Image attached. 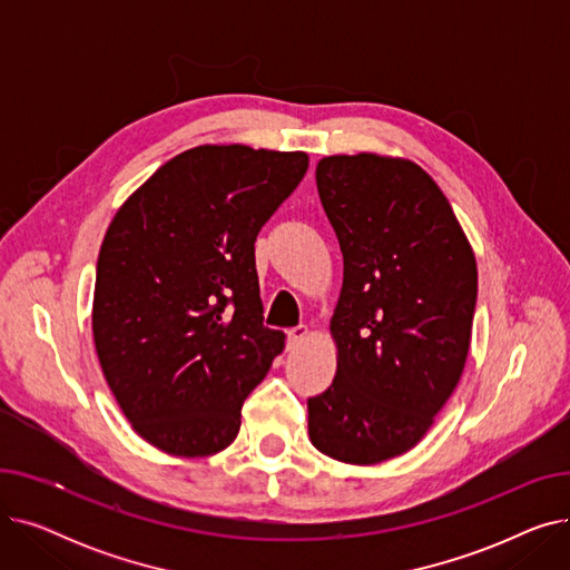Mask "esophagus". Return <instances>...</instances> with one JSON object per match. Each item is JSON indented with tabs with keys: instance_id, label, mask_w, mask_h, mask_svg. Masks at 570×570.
Returning a JSON list of instances; mask_svg holds the SVG:
<instances>
[{
	"instance_id": "obj_1",
	"label": "esophagus",
	"mask_w": 570,
	"mask_h": 570,
	"mask_svg": "<svg viewBox=\"0 0 570 570\" xmlns=\"http://www.w3.org/2000/svg\"><path fill=\"white\" fill-rule=\"evenodd\" d=\"M309 337V327L307 325H297V327H291L288 331V342L291 344H301Z\"/></svg>"
}]
</instances>
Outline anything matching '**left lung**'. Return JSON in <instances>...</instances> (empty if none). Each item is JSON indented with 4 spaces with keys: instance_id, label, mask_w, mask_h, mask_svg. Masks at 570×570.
I'll return each mask as SVG.
<instances>
[{
    "instance_id": "1",
    "label": "left lung",
    "mask_w": 570,
    "mask_h": 570,
    "mask_svg": "<svg viewBox=\"0 0 570 570\" xmlns=\"http://www.w3.org/2000/svg\"><path fill=\"white\" fill-rule=\"evenodd\" d=\"M316 187L344 282L331 318L337 374L307 400L309 439L327 458L372 466L411 451L462 379L475 256L451 203L411 159L323 157Z\"/></svg>"
}]
</instances>
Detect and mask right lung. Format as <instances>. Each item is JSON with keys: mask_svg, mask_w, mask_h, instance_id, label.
<instances>
[{"mask_svg": "<svg viewBox=\"0 0 570 570\" xmlns=\"http://www.w3.org/2000/svg\"><path fill=\"white\" fill-rule=\"evenodd\" d=\"M307 153L198 145L115 213L97 261L92 335L134 432L175 458H207L284 351L263 325L254 243L301 185Z\"/></svg>", "mask_w": 570, "mask_h": 570, "instance_id": "obj_1", "label": "right lung"}]
</instances>
